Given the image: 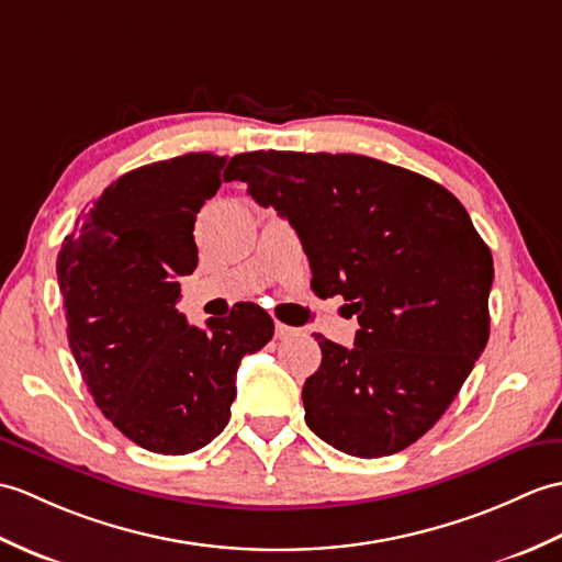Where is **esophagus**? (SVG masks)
<instances>
[{
    "mask_svg": "<svg viewBox=\"0 0 562 562\" xmlns=\"http://www.w3.org/2000/svg\"><path fill=\"white\" fill-rule=\"evenodd\" d=\"M295 334H297V329L289 327V324H283V322H277V336H279V339H291V336H295Z\"/></svg>",
    "mask_w": 562,
    "mask_h": 562,
    "instance_id": "obj_1",
    "label": "esophagus"
}]
</instances>
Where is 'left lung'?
Listing matches in <instances>:
<instances>
[{
    "label": "left lung",
    "instance_id": "obj_1",
    "mask_svg": "<svg viewBox=\"0 0 562 562\" xmlns=\"http://www.w3.org/2000/svg\"><path fill=\"white\" fill-rule=\"evenodd\" d=\"M226 180L289 218L319 297L344 295L360 329L315 339L305 423L339 452L406 450L454 402L488 344L493 257L442 184L358 154L252 151Z\"/></svg>",
    "mask_w": 562,
    "mask_h": 562
}]
</instances>
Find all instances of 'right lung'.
Segmentation results:
<instances>
[{
    "instance_id": "right-lung-1",
    "label": "right lung",
    "mask_w": 562,
    "mask_h": 562,
    "mask_svg": "<svg viewBox=\"0 0 562 562\" xmlns=\"http://www.w3.org/2000/svg\"><path fill=\"white\" fill-rule=\"evenodd\" d=\"M226 156L184 154L130 170L95 199L57 255L67 339L95 406L148 452L190 454L228 426L243 356L273 336L257 305L209 319L178 313L196 269L194 221ZM226 176V172H223Z\"/></svg>"
}]
</instances>
